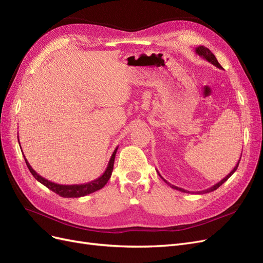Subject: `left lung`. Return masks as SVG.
<instances>
[{
  "instance_id": "8db88e82",
  "label": "left lung",
  "mask_w": 263,
  "mask_h": 263,
  "mask_svg": "<svg viewBox=\"0 0 263 263\" xmlns=\"http://www.w3.org/2000/svg\"><path fill=\"white\" fill-rule=\"evenodd\" d=\"M195 52L200 55V57H202L203 59H205V60H208L209 62H211L212 65H214L215 67H217V68H219V69H222V67L219 65V62L217 61V59H216V57H215L214 55V53L209 49V48H206V47H204V46H198L197 48L195 49ZM240 159H241V157L239 158V160H238V162H237V164L235 165V168L230 171V173L228 174V176H226L224 179L222 180H220L218 183H216V184L215 185H213V186H211L210 189H208V190H204V191H200V192H197L198 194L200 193H202V194H204V193H210V192H213V191H215V190H217L222 183L224 182H226L230 177L233 176L234 174V172L237 170V168H238V165H239V161H240ZM159 173V172H158ZM159 176H160V173H159ZM160 178H162L161 176H160ZM162 180L166 183V184L168 185H170V187H172V189H176V190H178V191H181V192H184V193H190L189 191H186V190H184V189H181V187H178V186H176V185H172V184H170L169 182H166L163 178H162Z\"/></svg>"
}]
</instances>
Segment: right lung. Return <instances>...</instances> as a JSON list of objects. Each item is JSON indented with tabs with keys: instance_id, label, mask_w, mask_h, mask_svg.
<instances>
[{
	"instance_id": "add662e5",
	"label": "right lung",
	"mask_w": 263,
	"mask_h": 263,
	"mask_svg": "<svg viewBox=\"0 0 263 263\" xmlns=\"http://www.w3.org/2000/svg\"><path fill=\"white\" fill-rule=\"evenodd\" d=\"M117 149H118V147H116V149L114 150L112 157H110L109 161H108V164H107V168L104 171V173H103L100 178L95 179V180H93L91 182L83 183V184L62 185V184H57V183H53L51 181H48L47 179L43 178L42 176H39V174L33 168H31L30 164L26 160L25 156H24V159H25V162H26V164L28 166L30 173L34 176V178L38 182H41L42 184H44L45 186H47L49 190H51L52 192L57 193L58 195H60L62 197H81V196H85L87 194H91V193L95 192V191L101 190L103 186L106 184L107 181L110 178V176H112L113 166H114V160H115V155H116Z\"/></svg>"
}]
</instances>
